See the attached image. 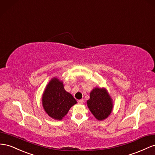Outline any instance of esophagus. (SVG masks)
I'll return each instance as SVG.
<instances>
[{
    "label": "esophagus",
    "mask_w": 155,
    "mask_h": 155,
    "mask_svg": "<svg viewBox=\"0 0 155 155\" xmlns=\"http://www.w3.org/2000/svg\"><path fill=\"white\" fill-rule=\"evenodd\" d=\"M78 103L79 104H82L84 103V100L83 99H80L78 101Z\"/></svg>",
    "instance_id": "esophagus-1"
}]
</instances>
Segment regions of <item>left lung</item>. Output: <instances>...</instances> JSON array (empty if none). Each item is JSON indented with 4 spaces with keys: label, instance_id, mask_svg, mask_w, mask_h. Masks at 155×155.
<instances>
[{
    "label": "left lung",
    "instance_id": "obj_1",
    "mask_svg": "<svg viewBox=\"0 0 155 155\" xmlns=\"http://www.w3.org/2000/svg\"><path fill=\"white\" fill-rule=\"evenodd\" d=\"M87 107L95 117L103 121L108 117L113 108L112 99L105 88L95 87L90 92Z\"/></svg>",
    "mask_w": 155,
    "mask_h": 155
}]
</instances>
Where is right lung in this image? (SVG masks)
<instances>
[{
    "mask_svg": "<svg viewBox=\"0 0 155 155\" xmlns=\"http://www.w3.org/2000/svg\"><path fill=\"white\" fill-rule=\"evenodd\" d=\"M76 103L73 95L65 90L63 82L57 78H52L42 96L43 107L48 116L61 120Z\"/></svg>",
    "mask_w": 155,
    "mask_h": 155,
    "instance_id": "right-lung-1",
    "label": "right lung"
}]
</instances>
